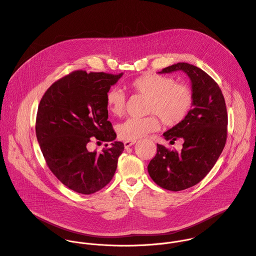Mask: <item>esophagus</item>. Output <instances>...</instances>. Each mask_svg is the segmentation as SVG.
<instances>
[{
	"mask_svg": "<svg viewBox=\"0 0 256 256\" xmlns=\"http://www.w3.org/2000/svg\"><path fill=\"white\" fill-rule=\"evenodd\" d=\"M136 140H126L124 144V148H128V147H132V144H136Z\"/></svg>",
	"mask_w": 256,
	"mask_h": 256,
	"instance_id": "esophagus-1",
	"label": "esophagus"
}]
</instances>
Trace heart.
<instances>
[{"instance_id": "1", "label": "heart", "mask_w": 256, "mask_h": 256, "mask_svg": "<svg viewBox=\"0 0 256 256\" xmlns=\"http://www.w3.org/2000/svg\"><path fill=\"white\" fill-rule=\"evenodd\" d=\"M128 88L136 94L147 98L144 118H128L118 126V134L124 140H136L159 128L161 120L166 126H175L184 122L194 105V92L184 84H177L172 77L158 74H144L128 82ZM109 112L120 116L126 108V96L116 88L105 94Z\"/></svg>"}]
</instances>
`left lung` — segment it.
Returning a JSON list of instances; mask_svg holds the SVG:
<instances>
[{"instance_id":"obj_1","label":"left lung","mask_w":256,"mask_h":256,"mask_svg":"<svg viewBox=\"0 0 256 256\" xmlns=\"http://www.w3.org/2000/svg\"><path fill=\"white\" fill-rule=\"evenodd\" d=\"M184 70L192 81L194 108L188 118L163 134L174 144L184 140L181 152L157 144V154L148 165V172L156 184L171 192L190 188L216 164L227 140L228 114L223 93L206 72L188 64L178 62L163 68V72Z\"/></svg>"}]
</instances>
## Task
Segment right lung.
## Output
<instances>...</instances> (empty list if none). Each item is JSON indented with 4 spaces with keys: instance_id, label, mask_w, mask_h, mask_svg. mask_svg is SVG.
<instances>
[{
    "instance_id": "obj_1",
    "label": "right lung",
    "mask_w": 256,
    "mask_h": 256,
    "mask_svg": "<svg viewBox=\"0 0 256 256\" xmlns=\"http://www.w3.org/2000/svg\"><path fill=\"white\" fill-rule=\"evenodd\" d=\"M122 76L78 70L56 81L42 96L35 132L46 165L70 190L91 194L112 179L124 147L107 120L105 94ZM95 139L112 141L101 154L88 150Z\"/></svg>"
}]
</instances>
